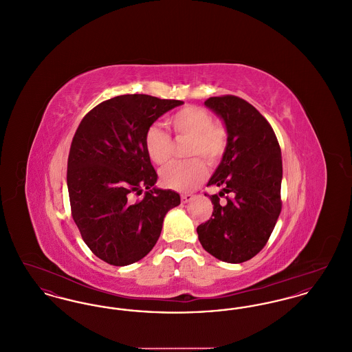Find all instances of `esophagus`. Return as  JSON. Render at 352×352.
Wrapping results in <instances>:
<instances>
[{
    "mask_svg": "<svg viewBox=\"0 0 352 352\" xmlns=\"http://www.w3.org/2000/svg\"><path fill=\"white\" fill-rule=\"evenodd\" d=\"M181 198H182V203H188L194 199V195L192 194H182Z\"/></svg>",
    "mask_w": 352,
    "mask_h": 352,
    "instance_id": "obj_1",
    "label": "esophagus"
}]
</instances>
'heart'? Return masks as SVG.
I'll return each instance as SVG.
<instances>
[{
  "instance_id": "obj_1",
  "label": "heart",
  "mask_w": 352,
  "mask_h": 352,
  "mask_svg": "<svg viewBox=\"0 0 352 352\" xmlns=\"http://www.w3.org/2000/svg\"><path fill=\"white\" fill-rule=\"evenodd\" d=\"M177 137L188 138L187 155L201 157L208 164H215L227 148L226 128L212 121L208 111L197 105H187L175 112L170 120ZM145 149L151 161L164 165L171 155V137L160 125L154 124L145 133ZM207 168L201 158L184 162H171L161 170V181L168 188L187 191L204 181Z\"/></svg>"
}]
</instances>
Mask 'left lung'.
<instances>
[{"label":"left lung","instance_id":"8db88e82","mask_svg":"<svg viewBox=\"0 0 352 352\" xmlns=\"http://www.w3.org/2000/svg\"><path fill=\"white\" fill-rule=\"evenodd\" d=\"M204 104L224 121L228 137L221 162L207 184L221 191L210 197L212 218L197 232L210 254L240 264L265 247L280 217L281 149L267 118L248 101L226 95ZM220 196L226 201L220 202Z\"/></svg>","mask_w":352,"mask_h":352}]
</instances>
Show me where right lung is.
I'll return each instance as SVG.
<instances>
[{"instance_id":"obj_1","label":"right lung","mask_w":352,"mask_h":352,"mask_svg":"<svg viewBox=\"0 0 352 352\" xmlns=\"http://www.w3.org/2000/svg\"><path fill=\"white\" fill-rule=\"evenodd\" d=\"M184 101L121 95L91 109L72 138L67 162L71 214L84 243L102 261L124 267L155 245L168 210L179 206L173 190L157 188L145 149L151 124ZM147 191L140 201L131 195Z\"/></svg>"}]
</instances>
